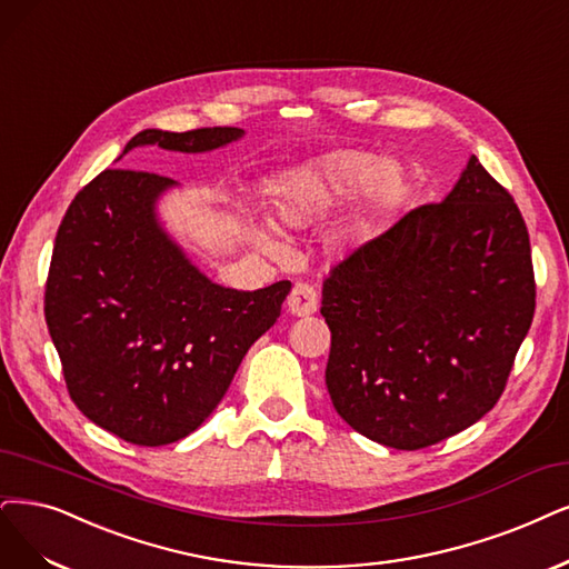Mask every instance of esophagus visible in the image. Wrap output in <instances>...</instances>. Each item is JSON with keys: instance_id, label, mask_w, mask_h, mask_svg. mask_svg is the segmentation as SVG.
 <instances>
[{"instance_id": "obj_1", "label": "esophagus", "mask_w": 569, "mask_h": 569, "mask_svg": "<svg viewBox=\"0 0 569 569\" xmlns=\"http://www.w3.org/2000/svg\"><path fill=\"white\" fill-rule=\"evenodd\" d=\"M319 309V296L309 283H296L288 296V311L292 317H309Z\"/></svg>"}]
</instances>
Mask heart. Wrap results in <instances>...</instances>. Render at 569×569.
I'll use <instances>...</instances> for the list:
<instances>
[{
  "label": "heart",
  "mask_w": 569,
  "mask_h": 569,
  "mask_svg": "<svg viewBox=\"0 0 569 569\" xmlns=\"http://www.w3.org/2000/svg\"><path fill=\"white\" fill-rule=\"evenodd\" d=\"M345 194H349L351 231H363L403 199L406 173L396 161L375 159L363 150H330L273 178L269 210L277 224L300 229L321 218ZM246 227L262 252L271 258L283 256V246L267 222L246 218Z\"/></svg>",
  "instance_id": "heart-1"
}]
</instances>
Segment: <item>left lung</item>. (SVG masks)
<instances>
[{
	"label": "left lung",
	"instance_id": "obj_1",
	"mask_svg": "<svg viewBox=\"0 0 569 569\" xmlns=\"http://www.w3.org/2000/svg\"><path fill=\"white\" fill-rule=\"evenodd\" d=\"M321 313L326 387L353 431L396 450L465 431L499 401L535 317L516 201L471 154L443 201L330 269Z\"/></svg>",
	"mask_w": 569,
	"mask_h": 569
}]
</instances>
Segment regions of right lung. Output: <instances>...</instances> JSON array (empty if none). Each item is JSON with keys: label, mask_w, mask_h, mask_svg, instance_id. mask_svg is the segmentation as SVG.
<instances>
[{"label": "right lung", "mask_w": 569, "mask_h": 569, "mask_svg": "<svg viewBox=\"0 0 569 569\" xmlns=\"http://www.w3.org/2000/svg\"><path fill=\"white\" fill-rule=\"evenodd\" d=\"M243 136L234 126L144 129L121 157L152 144L203 154ZM176 187L126 168L93 178L58 227L44 300L74 406L126 443L150 448L203 425L290 292V281L260 290L210 281L159 218Z\"/></svg>", "instance_id": "add662e5"}]
</instances>
